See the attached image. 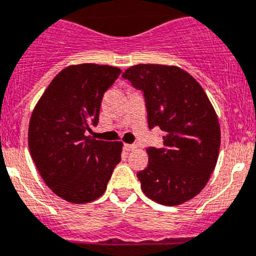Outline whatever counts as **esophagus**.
Masks as SVG:
<instances>
[{
    "label": "esophagus",
    "instance_id": "1",
    "mask_svg": "<svg viewBox=\"0 0 256 256\" xmlns=\"http://www.w3.org/2000/svg\"><path fill=\"white\" fill-rule=\"evenodd\" d=\"M136 148V146L135 144H124V150H132Z\"/></svg>",
    "mask_w": 256,
    "mask_h": 256
}]
</instances>
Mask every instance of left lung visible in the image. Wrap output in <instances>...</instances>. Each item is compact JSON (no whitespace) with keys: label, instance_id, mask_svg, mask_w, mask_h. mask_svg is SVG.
I'll list each match as a JSON object with an SVG mask.
<instances>
[{"label":"left lung","instance_id":"1","mask_svg":"<svg viewBox=\"0 0 256 256\" xmlns=\"http://www.w3.org/2000/svg\"><path fill=\"white\" fill-rule=\"evenodd\" d=\"M143 92L148 126L164 131V146L146 148L150 164L136 174L157 204L180 205L210 179L220 148L216 113L198 82L174 66L138 64L122 74Z\"/></svg>","mask_w":256,"mask_h":256}]
</instances>
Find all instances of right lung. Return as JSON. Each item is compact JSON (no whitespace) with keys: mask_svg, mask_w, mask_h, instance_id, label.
Here are the masks:
<instances>
[{"mask_svg":"<svg viewBox=\"0 0 256 256\" xmlns=\"http://www.w3.org/2000/svg\"><path fill=\"white\" fill-rule=\"evenodd\" d=\"M121 70L110 66H66L36 106L28 144L36 168L56 196L72 204L99 198L121 161V142L88 136L99 122L103 95Z\"/></svg>","mask_w":256,"mask_h":256,"instance_id":"obj_1","label":"right lung"}]
</instances>
